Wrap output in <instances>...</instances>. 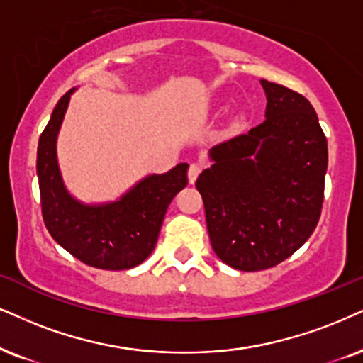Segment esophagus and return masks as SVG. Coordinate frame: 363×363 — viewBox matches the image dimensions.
Masks as SVG:
<instances>
[{"label": "esophagus", "instance_id": "1", "mask_svg": "<svg viewBox=\"0 0 363 363\" xmlns=\"http://www.w3.org/2000/svg\"><path fill=\"white\" fill-rule=\"evenodd\" d=\"M200 173H202V167H200V164H196V163H191L190 168H189V182L195 183Z\"/></svg>", "mask_w": 363, "mask_h": 363}]
</instances>
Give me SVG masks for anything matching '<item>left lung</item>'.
Masks as SVG:
<instances>
[{
  "instance_id": "8db88e82",
  "label": "left lung",
  "mask_w": 363,
  "mask_h": 363,
  "mask_svg": "<svg viewBox=\"0 0 363 363\" xmlns=\"http://www.w3.org/2000/svg\"><path fill=\"white\" fill-rule=\"evenodd\" d=\"M266 119L213 146L196 180L212 249L239 271L277 266L310 239L321 216L328 146L301 94L261 80Z\"/></svg>"
}]
</instances>
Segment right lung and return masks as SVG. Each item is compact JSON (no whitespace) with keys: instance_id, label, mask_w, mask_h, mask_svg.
Wrapping results in <instances>:
<instances>
[{"instance_id":"1","label":"right lung","mask_w":363,"mask_h":363,"mask_svg":"<svg viewBox=\"0 0 363 363\" xmlns=\"http://www.w3.org/2000/svg\"><path fill=\"white\" fill-rule=\"evenodd\" d=\"M69 91L57 102L40 134L37 173L42 216L47 230L79 261L106 271L141 264L153 252L161 223L174 195L189 183V164L164 174H151L118 202L89 207L69 195L57 164V134L70 101Z\"/></svg>"}]
</instances>
